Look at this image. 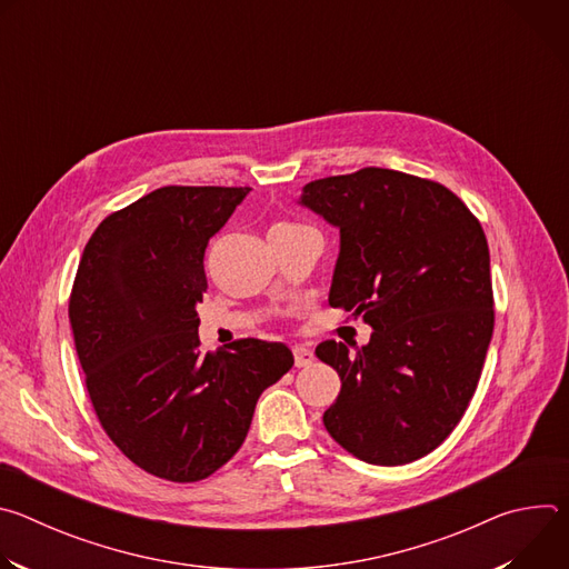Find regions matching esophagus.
I'll list each match as a JSON object with an SVG mask.
<instances>
[{"instance_id": "1", "label": "esophagus", "mask_w": 569, "mask_h": 569, "mask_svg": "<svg viewBox=\"0 0 569 569\" xmlns=\"http://www.w3.org/2000/svg\"><path fill=\"white\" fill-rule=\"evenodd\" d=\"M292 353H295V365H297V367H310L312 360H315L312 351L306 349V347H295Z\"/></svg>"}]
</instances>
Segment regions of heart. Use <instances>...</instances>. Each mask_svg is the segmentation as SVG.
I'll list each match as a JSON object with an SVG mask.
<instances>
[{"mask_svg": "<svg viewBox=\"0 0 569 569\" xmlns=\"http://www.w3.org/2000/svg\"><path fill=\"white\" fill-rule=\"evenodd\" d=\"M290 227H297V224H286V222H283V224H277L274 229H290Z\"/></svg>", "mask_w": 569, "mask_h": 569, "instance_id": "heart-1", "label": "heart"}]
</instances>
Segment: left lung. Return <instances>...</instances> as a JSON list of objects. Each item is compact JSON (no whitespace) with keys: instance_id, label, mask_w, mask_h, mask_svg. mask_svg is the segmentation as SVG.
<instances>
[{"instance_id":"obj_1","label":"left lung","mask_w":569,"mask_h":569,"mask_svg":"<svg viewBox=\"0 0 569 569\" xmlns=\"http://www.w3.org/2000/svg\"><path fill=\"white\" fill-rule=\"evenodd\" d=\"M299 204L340 229L329 303L373 329L356 351L315 349L342 380L323 426L367 463H410L461 421L491 345L483 229L446 187L376 167L315 180Z\"/></svg>"}]
</instances>
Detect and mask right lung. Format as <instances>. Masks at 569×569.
<instances>
[{"mask_svg":"<svg viewBox=\"0 0 569 569\" xmlns=\"http://www.w3.org/2000/svg\"><path fill=\"white\" fill-rule=\"evenodd\" d=\"M248 187H161L108 216L83 250L69 321L94 412L146 472L198 481L248 437L259 396L295 365L281 342L202 353L204 250Z\"/></svg>","mask_w":569,"mask_h":569,"instance_id":"add662e5","label":"right lung"}]
</instances>
